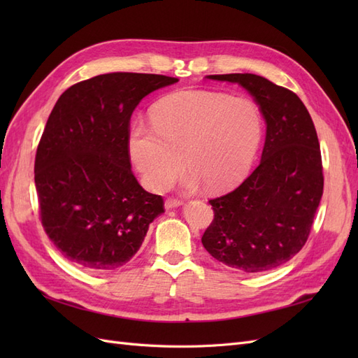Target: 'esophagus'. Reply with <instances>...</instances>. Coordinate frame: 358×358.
<instances>
[{
	"mask_svg": "<svg viewBox=\"0 0 358 358\" xmlns=\"http://www.w3.org/2000/svg\"><path fill=\"white\" fill-rule=\"evenodd\" d=\"M179 206H182V201L178 200V199H167L164 201V208L169 210V209H175V208H179Z\"/></svg>",
	"mask_w": 358,
	"mask_h": 358,
	"instance_id": "obj_1",
	"label": "esophagus"
}]
</instances>
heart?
<instances>
[{"label":"heart","mask_w":358,"mask_h":358,"mask_svg":"<svg viewBox=\"0 0 358 358\" xmlns=\"http://www.w3.org/2000/svg\"><path fill=\"white\" fill-rule=\"evenodd\" d=\"M150 124L131 127L128 149L154 191L164 189L183 162L191 169L183 178L187 188L206 183L213 192L231 189L248 176L264 133L262 110L252 100L213 91L164 96L152 107Z\"/></svg>","instance_id":"heart-1"}]
</instances>
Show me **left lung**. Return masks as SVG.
I'll return each mask as SVG.
<instances>
[{"mask_svg":"<svg viewBox=\"0 0 358 358\" xmlns=\"http://www.w3.org/2000/svg\"><path fill=\"white\" fill-rule=\"evenodd\" d=\"M241 85L266 121L258 167L242 185L209 200L215 213L201 243L213 258L246 273L287 263L305 246L322 197L318 136L299 96L251 73L212 74Z\"/></svg>","mask_w":358,"mask_h":358,"instance_id":"8db88e82","label":"left lung"}]
</instances>
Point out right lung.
Instances as JSON below:
<instances>
[{"label": "right lung", "instance_id": "right-lung-1", "mask_svg": "<svg viewBox=\"0 0 358 358\" xmlns=\"http://www.w3.org/2000/svg\"><path fill=\"white\" fill-rule=\"evenodd\" d=\"M176 78L107 73L64 92L37 148L34 179L41 224L69 262L109 272L142 246L149 224L164 213L161 196L131 171L129 119L146 95Z\"/></svg>", "mask_w": 358, "mask_h": 358}]
</instances>
